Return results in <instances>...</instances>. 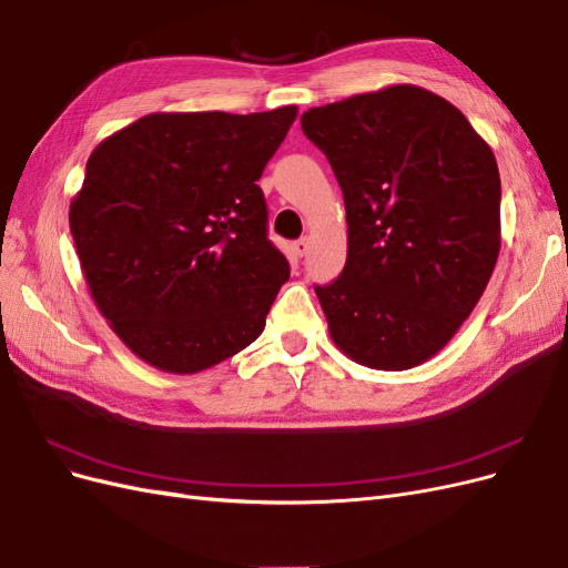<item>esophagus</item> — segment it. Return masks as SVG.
Here are the masks:
<instances>
[{"instance_id":"esophagus-1","label":"esophagus","mask_w":568,"mask_h":568,"mask_svg":"<svg viewBox=\"0 0 568 568\" xmlns=\"http://www.w3.org/2000/svg\"><path fill=\"white\" fill-rule=\"evenodd\" d=\"M307 251H311V239L303 236V239H298V242H294V253H296V255L303 257Z\"/></svg>"}]
</instances>
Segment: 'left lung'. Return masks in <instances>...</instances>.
<instances>
[{"label": "left lung", "mask_w": 568, "mask_h": 568, "mask_svg": "<svg viewBox=\"0 0 568 568\" xmlns=\"http://www.w3.org/2000/svg\"><path fill=\"white\" fill-rule=\"evenodd\" d=\"M346 203L348 255L315 286L336 346L400 372L434 357L474 311L500 253V173L459 109L415 88L301 115Z\"/></svg>", "instance_id": "left-lung-1"}]
</instances>
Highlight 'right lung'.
<instances>
[{"instance_id": "right-lung-1", "label": "right lung", "mask_w": 568, "mask_h": 568, "mask_svg": "<svg viewBox=\"0 0 568 568\" xmlns=\"http://www.w3.org/2000/svg\"><path fill=\"white\" fill-rule=\"evenodd\" d=\"M294 120L151 113L92 151L68 220L99 313L144 363L194 374L263 334L288 263L257 180Z\"/></svg>"}]
</instances>
